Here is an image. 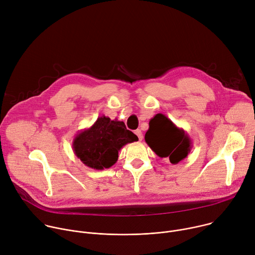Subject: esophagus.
Returning a JSON list of instances; mask_svg holds the SVG:
<instances>
[{"mask_svg": "<svg viewBox=\"0 0 255 255\" xmlns=\"http://www.w3.org/2000/svg\"><path fill=\"white\" fill-rule=\"evenodd\" d=\"M135 134L137 135V137H138V139H139L140 141L143 139V134H142V132H141L140 129H137V130L135 131Z\"/></svg>", "mask_w": 255, "mask_h": 255, "instance_id": "1", "label": "esophagus"}]
</instances>
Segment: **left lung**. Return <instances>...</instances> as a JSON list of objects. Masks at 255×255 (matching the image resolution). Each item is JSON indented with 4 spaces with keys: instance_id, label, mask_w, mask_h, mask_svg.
I'll return each mask as SVG.
<instances>
[{
    "instance_id": "left-lung-1",
    "label": "left lung",
    "mask_w": 255,
    "mask_h": 255,
    "mask_svg": "<svg viewBox=\"0 0 255 255\" xmlns=\"http://www.w3.org/2000/svg\"><path fill=\"white\" fill-rule=\"evenodd\" d=\"M144 139L156 155L168 157L172 164L185 159L193 147L189 134L160 113L150 119Z\"/></svg>"
}]
</instances>
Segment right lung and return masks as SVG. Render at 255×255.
<instances>
[{
    "label": "right lung",
    "instance_id": "obj_1",
    "mask_svg": "<svg viewBox=\"0 0 255 255\" xmlns=\"http://www.w3.org/2000/svg\"><path fill=\"white\" fill-rule=\"evenodd\" d=\"M137 140L138 137L126 129L124 122L103 115L90 128L76 135L72 150L85 165L102 170L116 163L124 145Z\"/></svg>",
    "mask_w": 255,
    "mask_h": 255
}]
</instances>
